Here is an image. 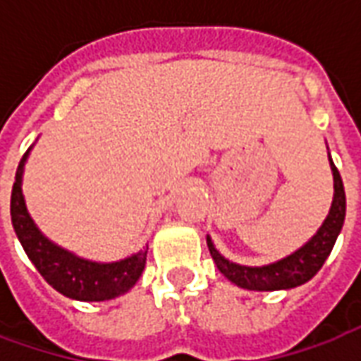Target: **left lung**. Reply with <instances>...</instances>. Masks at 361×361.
I'll list each match as a JSON object with an SVG mask.
<instances>
[{
    "mask_svg": "<svg viewBox=\"0 0 361 361\" xmlns=\"http://www.w3.org/2000/svg\"><path fill=\"white\" fill-rule=\"evenodd\" d=\"M329 150V147H326ZM329 164L333 172V203L329 209L326 219L319 226L315 234L311 235L302 247L292 251L286 257L279 259L274 263L261 267L240 265L226 259L220 253L211 235H207V245L211 251L212 261L216 263L219 271L226 276L232 284L245 290H255V292H274V290H290V288L302 286L307 280H311L323 267L326 257L331 255L334 242L341 234L344 216H346V195H344V185L336 166H334L331 152H329Z\"/></svg>",
    "mask_w": 361,
    "mask_h": 361,
    "instance_id": "1",
    "label": "left lung"
}]
</instances>
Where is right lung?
<instances>
[{"label": "right lung", "instance_id": "1", "mask_svg": "<svg viewBox=\"0 0 361 361\" xmlns=\"http://www.w3.org/2000/svg\"><path fill=\"white\" fill-rule=\"evenodd\" d=\"M32 147L20 158L11 191L13 228L28 259L51 288L71 300L106 302L129 292L142 274L149 245L126 259L100 263L81 257L44 235L30 216L23 195V173Z\"/></svg>", "mask_w": 361, "mask_h": 361}]
</instances>
